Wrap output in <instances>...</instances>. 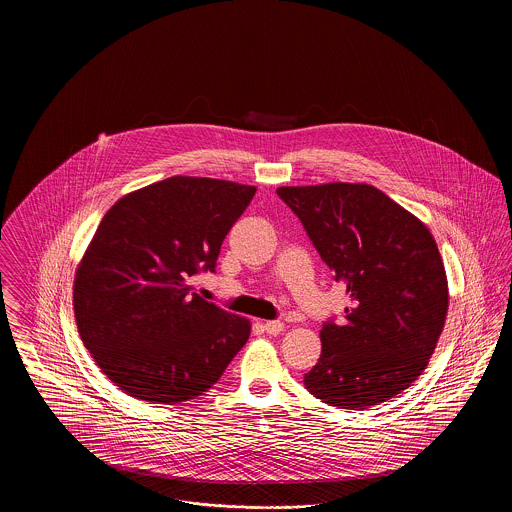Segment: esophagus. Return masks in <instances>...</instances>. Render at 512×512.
Here are the masks:
<instances>
[{
    "mask_svg": "<svg viewBox=\"0 0 512 512\" xmlns=\"http://www.w3.org/2000/svg\"><path fill=\"white\" fill-rule=\"evenodd\" d=\"M263 330L270 334V336H278L280 332H284V322H280V320H267L263 324Z\"/></svg>",
    "mask_w": 512,
    "mask_h": 512,
    "instance_id": "1",
    "label": "esophagus"
}]
</instances>
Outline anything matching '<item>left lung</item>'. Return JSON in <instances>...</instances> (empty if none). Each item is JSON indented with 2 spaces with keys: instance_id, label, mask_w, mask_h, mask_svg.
I'll return each instance as SVG.
<instances>
[{
  "instance_id": "1",
  "label": "left lung",
  "mask_w": 512,
  "mask_h": 512,
  "mask_svg": "<svg viewBox=\"0 0 512 512\" xmlns=\"http://www.w3.org/2000/svg\"><path fill=\"white\" fill-rule=\"evenodd\" d=\"M276 194L351 299L341 324L324 322L305 388L351 411L407 390L428 366L449 307L430 230L368 184L282 186Z\"/></svg>"
}]
</instances>
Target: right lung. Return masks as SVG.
I'll use <instances>...</instances> for the list:
<instances>
[{"instance_id":"right-lung-1","label":"right lung","mask_w":512,"mask_h":512,"mask_svg":"<svg viewBox=\"0 0 512 512\" xmlns=\"http://www.w3.org/2000/svg\"><path fill=\"white\" fill-rule=\"evenodd\" d=\"M257 192L171 176L121 197L74 276V318L101 372L130 397L174 405L217 384L251 322L190 293Z\"/></svg>"}]
</instances>
